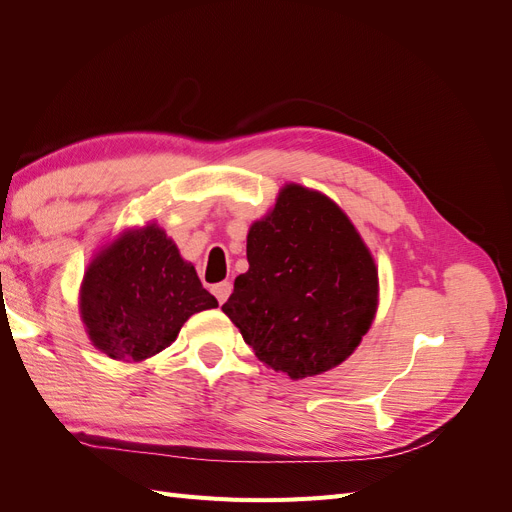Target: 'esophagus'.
Wrapping results in <instances>:
<instances>
[{
	"mask_svg": "<svg viewBox=\"0 0 512 512\" xmlns=\"http://www.w3.org/2000/svg\"><path fill=\"white\" fill-rule=\"evenodd\" d=\"M211 290H213V294H215V299H218L220 303H224V301L230 297L232 284H230V282H220V284H215Z\"/></svg>",
	"mask_w": 512,
	"mask_h": 512,
	"instance_id": "34e87169",
	"label": "esophagus"
}]
</instances>
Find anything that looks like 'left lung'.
<instances>
[{
	"mask_svg": "<svg viewBox=\"0 0 512 512\" xmlns=\"http://www.w3.org/2000/svg\"><path fill=\"white\" fill-rule=\"evenodd\" d=\"M247 262L222 312L267 367L303 380L359 348L378 312V265L333 198L284 183L247 230Z\"/></svg>",
	"mask_w": 512,
	"mask_h": 512,
	"instance_id": "8db88e82",
	"label": "left lung"
}]
</instances>
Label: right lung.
I'll list each match as a JSON object with an SVG mask.
<instances>
[{"mask_svg": "<svg viewBox=\"0 0 512 512\" xmlns=\"http://www.w3.org/2000/svg\"><path fill=\"white\" fill-rule=\"evenodd\" d=\"M213 307L218 299L156 220L123 228L100 245L79 288L91 346L123 363H143L166 350L185 320Z\"/></svg>", "mask_w": 512, "mask_h": 512, "instance_id": "1", "label": "right lung"}]
</instances>
